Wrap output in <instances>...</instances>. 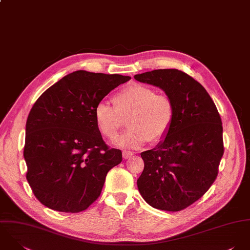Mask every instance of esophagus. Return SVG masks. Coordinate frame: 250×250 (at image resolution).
I'll return each instance as SVG.
<instances>
[{
    "label": "esophagus",
    "mask_w": 250,
    "mask_h": 250,
    "mask_svg": "<svg viewBox=\"0 0 250 250\" xmlns=\"http://www.w3.org/2000/svg\"><path fill=\"white\" fill-rule=\"evenodd\" d=\"M133 155V152L132 151H129V150H124L123 151V157L124 159H127L129 157H131Z\"/></svg>",
    "instance_id": "esophagus-1"
}]
</instances>
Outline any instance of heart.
<instances>
[{
  "instance_id": "heart-1",
  "label": "heart",
  "mask_w": 250,
  "mask_h": 250,
  "mask_svg": "<svg viewBox=\"0 0 250 250\" xmlns=\"http://www.w3.org/2000/svg\"><path fill=\"white\" fill-rule=\"evenodd\" d=\"M114 107L100 101L95 108L94 118L100 133L115 140L127 121L129 127L116 142L123 148L136 149L146 143H157L169 132L175 106L170 97L156 94L149 87L134 84L127 86L112 97Z\"/></svg>"
}]
</instances>
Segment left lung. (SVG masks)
<instances>
[{
  "label": "left lung",
  "instance_id": "obj_1",
  "mask_svg": "<svg viewBox=\"0 0 250 250\" xmlns=\"http://www.w3.org/2000/svg\"><path fill=\"white\" fill-rule=\"evenodd\" d=\"M134 78L160 88L174 102L166 137L141 153L144 170L137 187L154 208L178 211L200 199L216 179L223 155L222 123L205 88L178 69H155Z\"/></svg>",
  "mask_w": 250,
  "mask_h": 250
}]
</instances>
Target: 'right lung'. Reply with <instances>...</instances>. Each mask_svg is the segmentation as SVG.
I'll return each instance as SVG.
<instances>
[{
	"label": "right lung",
	"instance_id": "obj_1",
	"mask_svg": "<svg viewBox=\"0 0 250 250\" xmlns=\"http://www.w3.org/2000/svg\"><path fill=\"white\" fill-rule=\"evenodd\" d=\"M130 79L77 70L35 102L26 123L27 181L38 200L54 210L79 212L100 195L106 175L122 162L97 127L96 105Z\"/></svg>",
	"mask_w": 250,
	"mask_h": 250
}]
</instances>
